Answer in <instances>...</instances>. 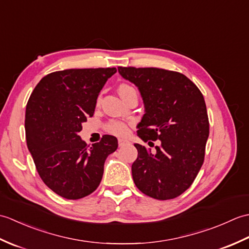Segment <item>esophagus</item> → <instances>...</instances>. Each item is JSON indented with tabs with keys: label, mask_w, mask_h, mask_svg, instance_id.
I'll return each instance as SVG.
<instances>
[{
	"label": "esophagus",
	"mask_w": 249,
	"mask_h": 249,
	"mask_svg": "<svg viewBox=\"0 0 249 249\" xmlns=\"http://www.w3.org/2000/svg\"><path fill=\"white\" fill-rule=\"evenodd\" d=\"M127 143V141L124 139H119V146H123L124 144Z\"/></svg>",
	"instance_id": "obj_1"
}]
</instances>
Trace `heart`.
Listing matches in <instances>:
<instances>
[{
  "instance_id": "heart-1",
  "label": "heart",
  "mask_w": 249,
  "mask_h": 249,
  "mask_svg": "<svg viewBox=\"0 0 249 249\" xmlns=\"http://www.w3.org/2000/svg\"><path fill=\"white\" fill-rule=\"evenodd\" d=\"M131 89H134V88H131L128 84H121L119 88V93L120 95H123L128 91H131ZM107 130L115 136H125L128 133V126L123 123V122L112 121L108 124Z\"/></svg>"
}]
</instances>
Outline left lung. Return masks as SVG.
Masks as SVG:
<instances>
[{
  "mask_svg": "<svg viewBox=\"0 0 249 249\" xmlns=\"http://www.w3.org/2000/svg\"><path fill=\"white\" fill-rule=\"evenodd\" d=\"M120 75L138 88L144 114L138 136L144 142L160 140L156 153L135 143L138 157L131 165L139 190L168 200L189 188L202 166L209 118L202 93L177 71L161 68L118 67Z\"/></svg>",
  "mask_w": 249,
  "mask_h": 249,
  "instance_id": "1",
  "label": "left lung"
}]
</instances>
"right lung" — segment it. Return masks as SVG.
Instances as JSON below:
<instances>
[{
	"instance_id": "right-lung-1",
	"label": "right lung",
	"mask_w": 249,
	"mask_h": 249,
	"mask_svg": "<svg viewBox=\"0 0 249 249\" xmlns=\"http://www.w3.org/2000/svg\"><path fill=\"white\" fill-rule=\"evenodd\" d=\"M116 68L65 70L45 76L25 109V138L39 177L70 200L92 194L102 181L106 158L118 139L105 135L91 146L79 136L94 114L98 95Z\"/></svg>"
}]
</instances>
